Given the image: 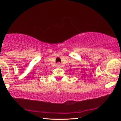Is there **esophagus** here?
<instances>
[{
	"label": "esophagus",
	"instance_id": "34e87169",
	"mask_svg": "<svg viewBox=\"0 0 121 121\" xmlns=\"http://www.w3.org/2000/svg\"><path fill=\"white\" fill-rule=\"evenodd\" d=\"M58 66H60V63H58Z\"/></svg>",
	"mask_w": 121,
	"mask_h": 121
}]
</instances>
